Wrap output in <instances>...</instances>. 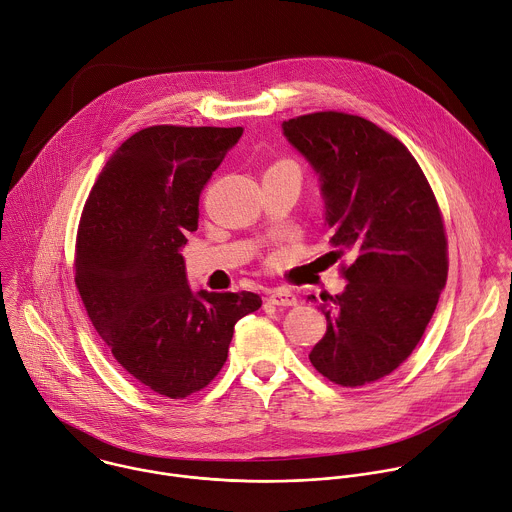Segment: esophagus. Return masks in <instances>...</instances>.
<instances>
[{
	"label": "esophagus",
	"instance_id": "1",
	"mask_svg": "<svg viewBox=\"0 0 512 512\" xmlns=\"http://www.w3.org/2000/svg\"><path fill=\"white\" fill-rule=\"evenodd\" d=\"M268 302L276 304V306H294L296 304V296L290 290L276 288V290L268 292Z\"/></svg>",
	"mask_w": 512,
	"mask_h": 512
}]
</instances>
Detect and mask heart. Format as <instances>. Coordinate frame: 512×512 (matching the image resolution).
<instances>
[{
	"mask_svg": "<svg viewBox=\"0 0 512 512\" xmlns=\"http://www.w3.org/2000/svg\"><path fill=\"white\" fill-rule=\"evenodd\" d=\"M280 165H294L292 161H288V159H282V161H276L272 167H280ZM296 167V165H294Z\"/></svg>",
	"mask_w": 512,
	"mask_h": 512,
	"instance_id": "b5f03b06",
	"label": "heart"
}]
</instances>
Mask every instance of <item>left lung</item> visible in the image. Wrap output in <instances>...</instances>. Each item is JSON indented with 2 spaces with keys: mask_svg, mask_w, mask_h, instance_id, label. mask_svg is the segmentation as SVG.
I'll return each instance as SVG.
<instances>
[{
  "mask_svg": "<svg viewBox=\"0 0 512 512\" xmlns=\"http://www.w3.org/2000/svg\"><path fill=\"white\" fill-rule=\"evenodd\" d=\"M282 129L321 177L331 254L351 258L345 292L321 296L327 333L309 359L341 387L373 383L412 355L446 286L438 199L407 147L363 117L321 111Z\"/></svg>",
  "mask_w": 512,
  "mask_h": 512,
  "instance_id": "1",
  "label": "left lung"
}]
</instances>
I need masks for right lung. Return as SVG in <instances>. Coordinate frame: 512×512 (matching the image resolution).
I'll use <instances>...</instances> for the list:
<instances>
[{
	"label": "right lung",
	"instance_id": "add662e5",
	"mask_svg": "<svg viewBox=\"0 0 512 512\" xmlns=\"http://www.w3.org/2000/svg\"><path fill=\"white\" fill-rule=\"evenodd\" d=\"M242 127L155 125L102 167L78 224L74 282L117 363L169 399L208 387L254 292H191L179 248L197 230L199 193Z\"/></svg>",
	"mask_w": 512,
	"mask_h": 512
}]
</instances>
